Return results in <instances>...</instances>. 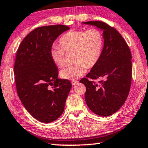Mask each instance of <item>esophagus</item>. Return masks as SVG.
<instances>
[{"label":"esophagus","mask_w":148,"mask_h":148,"mask_svg":"<svg viewBox=\"0 0 148 148\" xmlns=\"http://www.w3.org/2000/svg\"><path fill=\"white\" fill-rule=\"evenodd\" d=\"M77 84V81H76V80H74V81L72 82V84L73 85V86H75V85H76Z\"/></svg>","instance_id":"esophagus-1"}]
</instances>
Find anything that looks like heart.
<instances>
[{"label":"heart","instance_id":"heart-1","mask_svg":"<svg viewBox=\"0 0 148 148\" xmlns=\"http://www.w3.org/2000/svg\"><path fill=\"white\" fill-rule=\"evenodd\" d=\"M60 46H53L50 50V57L58 67L63 66L66 54L73 53L75 64L65 66L60 72L61 78L74 80L92 69L99 62L104 46V37L101 30H73L66 32L59 40Z\"/></svg>","mask_w":148,"mask_h":148}]
</instances>
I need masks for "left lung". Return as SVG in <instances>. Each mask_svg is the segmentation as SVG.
<instances>
[{
  "label": "left lung",
  "instance_id": "1",
  "mask_svg": "<svg viewBox=\"0 0 148 148\" xmlns=\"http://www.w3.org/2000/svg\"><path fill=\"white\" fill-rule=\"evenodd\" d=\"M84 23L103 30L104 39L98 64L79 81L86 87L85 99L93 113L103 117L111 116L125 103L131 89V50L119 32L108 24L91 21ZM97 79H101L99 84L93 81Z\"/></svg>",
  "mask_w": 148,
  "mask_h": 148
}]
</instances>
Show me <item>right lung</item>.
<instances>
[{"label": "right lung", "mask_w": 148, "mask_h": 148, "mask_svg": "<svg viewBox=\"0 0 148 148\" xmlns=\"http://www.w3.org/2000/svg\"><path fill=\"white\" fill-rule=\"evenodd\" d=\"M69 29L62 25L37 27L17 49L14 67L17 95L27 112L40 122H53L61 116L72 87L69 80L58 78V69L50 57L54 41Z\"/></svg>", "instance_id": "right-lung-1"}]
</instances>
